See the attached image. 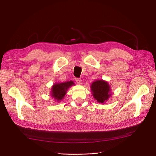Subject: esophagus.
<instances>
[{
  "mask_svg": "<svg viewBox=\"0 0 156 156\" xmlns=\"http://www.w3.org/2000/svg\"><path fill=\"white\" fill-rule=\"evenodd\" d=\"M75 81L78 84H81V79L80 78H75Z\"/></svg>",
  "mask_w": 156,
  "mask_h": 156,
  "instance_id": "1",
  "label": "esophagus"
}]
</instances>
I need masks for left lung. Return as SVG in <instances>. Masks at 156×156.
Wrapping results in <instances>:
<instances>
[{
	"label": "left lung",
	"mask_w": 156,
	"mask_h": 156,
	"mask_svg": "<svg viewBox=\"0 0 156 156\" xmlns=\"http://www.w3.org/2000/svg\"><path fill=\"white\" fill-rule=\"evenodd\" d=\"M91 90L94 98L99 103H103L109 98L111 90L108 83L103 80L94 81L91 85Z\"/></svg>",
	"instance_id": "1"
}]
</instances>
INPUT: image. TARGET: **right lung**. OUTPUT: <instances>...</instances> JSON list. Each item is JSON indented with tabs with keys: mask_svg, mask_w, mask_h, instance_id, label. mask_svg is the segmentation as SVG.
I'll return each instance as SVG.
<instances>
[{
	"mask_svg": "<svg viewBox=\"0 0 156 156\" xmlns=\"http://www.w3.org/2000/svg\"><path fill=\"white\" fill-rule=\"evenodd\" d=\"M74 83L73 81L66 83L55 84L52 87V97L56 99L57 101L62 100L69 87L72 86Z\"/></svg>",
	"mask_w": 156,
	"mask_h": 156,
	"instance_id": "right-lung-1",
	"label": "right lung"
}]
</instances>
